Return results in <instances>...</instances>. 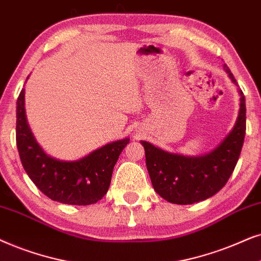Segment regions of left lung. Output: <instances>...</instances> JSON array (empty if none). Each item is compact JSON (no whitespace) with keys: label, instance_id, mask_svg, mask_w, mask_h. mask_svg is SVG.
<instances>
[{"label":"left lung","instance_id":"8db88e82","mask_svg":"<svg viewBox=\"0 0 261 261\" xmlns=\"http://www.w3.org/2000/svg\"><path fill=\"white\" fill-rule=\"evenodd\" d=\"M231 81L236 83L227 65ZM238 119L228 136L213 151L201 156H184L141 141L145 163L156 193L173 204L187 205L216 194L230 178L238 163L246 135V100L241 89Z\"/></svg>","mask_w":261,"mask_h":261}]
</instances>
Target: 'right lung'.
Here are the masks:
<instances>
[{"label":"right lung","mask_w":261,"mask_h":261,"mask_svg":"<svg viewBox=\"0 0 261 261\" xmlns=\"http://www.w3.org/2000/svg\"><path fill=\"white\" fill-rule=\"evenodd\" d=\"M29 79V77H27ZM128 138L112 142L77 161H60L46 155L29 126L25 89L16 101V145L30 179L50 199L69 205H89L109 191L113 167Z\"/></svg>","instance_id":"1"}]
</instances>
